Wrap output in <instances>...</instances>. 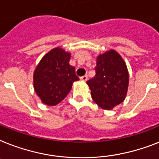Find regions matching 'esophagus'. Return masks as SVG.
<instances>
[{
  "label": "esophagus",
  "instance_id": "esophagus-1",
  "mask_svg": "<svg viewBox=\"0 0 159 159\" xmlns=\"http://www.w3.org/2000/svg\"><path fill=\"white\" fill-rule=\"evenodd\" d=\"M87 78H88L87 75H84V76H82V77H80V79L82 80V81H83V82H86V80H87Z\"/></svg>",
  "mask_w": 159,
  "mask_h": 159
}]
</instances>
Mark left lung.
<instances>
[{
    "mask_svg": "<svg viewBox=\"0 0 159 159\" xmlns=\"http://www.w3.org/2000/svg\"><path fill=\"white\" fill-rule=\"evenodd\" d=\"M95 75L86 83L91 97L104 109H112L125 100L129 83L128 71L124 60L115 50L98 56Z\"/></svg>",
    "mask_w": 159,
    "mask_h": 159,
    "instance_id": "obj_1",
    "label": "left lung"
}]
</instances>
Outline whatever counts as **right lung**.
Here are the masks:
<instances>
[{"label": "right lung", "mask_w": 159, "mask_h": 159, "mask_svg": "<svg viewBox=\"0 0 159 159\" xmlns=\"http://www.w3.org/2000/svg\"><path fill=\"white\" fill-rule=\"evenodd\" d=\"M70 54L57 47L42 59L33 75L35 91L46 105L53 106L66 97L73 83L79 80L69 64Z\"/></svg>", "instance_id": "right-lung-1"}]
</instances>
